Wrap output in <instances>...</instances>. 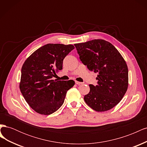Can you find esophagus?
<instances>
[{"mask_svg": "<svg viewBox=\"0 0 147 147\" xmlns=\"http://www.w3.org/2000/svg\"><path fill=\"white\" fill-rule=\"evenodd\" d=\"M75 84H78V85H80V84H82V82H78V81H75Z\"/></svg>", "mask_w": 147, "mask_h": 147, "instance_id": "obj_1", "label": "esophagus"}]
</instances>
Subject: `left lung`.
Returning a JSON list of instances; mask_svg holds the SVG:
<instances>
[{"mask_svg":"<svg viewBox=\"0 0 147 147\" xmlns=\"http://www.w3.org/2000/svg\"><path fill=\"white\" fill-rule=\"evenodd\" d=\"M82 63L97 73V85L90 84L84 96L88 106L97 112L113 108L123 99L128 87V69L125 61L112 43L95 39L75 44Z\"/></svg>","mask_w":147,"mask_h":147,"instance_id":"8db88e82","label":"left lung"}]
</instances>
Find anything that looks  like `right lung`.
Returning <instances> with one entry per match:
<instances>
[{
    "label": "right lung",
    "mask_w": 147,
    "mask_h": 147,
    "mask_svg": "<svg viewBox=\"0 0 147 147\" xmlns=\"http://www.w3.org/2000/svg\"><path fill=\"white\" fill-rule=\"evenodd\" d=\"M75 48L72 45L48 43L35 51L21 69L20 88L29 105L38 113L49 115L63 104L74 80H53L63 69L64 57Z\"/></svg>",
    "instance_id": "add662e5"
}]
</instances>
